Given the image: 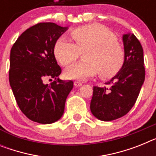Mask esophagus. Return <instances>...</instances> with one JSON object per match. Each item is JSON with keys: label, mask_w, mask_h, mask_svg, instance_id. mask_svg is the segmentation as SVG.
Segmentation results:
<instances>
[{"label": "esophagus", "mask_w": 156, "mask_h": 156, "mask_svg": "<svg viewBox=\"0 0 156 156\" xmlns=\"http://www.w3.org/2000/svg\"><path fill=\"white\" fill-rule=\"evenodd\" d=\"M74 85H75L76 87H80V86H82V83H80L79 81H75L74 82Z\"/></svg>", "instance_id": "1"}]
</instances>
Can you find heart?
<instances>
[{"instance_id":"obj_1","label":"heart","mask_w":156,"mask_h":156,"mask_svg":"<svg viewBox=\"0 0 156 156\" xmlns=\"http://www.w3.org/2000/svg\"><path fill=\"white\" fill-rule=\"evenodd\" d=\"M74 43L59 38L54 47L56 60L69 66L83 55V62L76 64L65 73L69 80H84L98 73L102 79L112 78L121 71L126 54L116 36L100 24H88L73 29L70 33Z\"/></svg>"}]
</instances>
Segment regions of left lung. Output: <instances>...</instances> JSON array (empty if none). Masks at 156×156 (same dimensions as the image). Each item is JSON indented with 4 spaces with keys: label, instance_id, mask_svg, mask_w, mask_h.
Masks as SVG:
<instances>
[{
    "label": "left lung",
    "instance_id": "1",
    "mask_svg": "<svg viewBox=\"0 0 156 156\" xmlns=\"http://www.w3.org/2000/svg\"><path fill=\"white\" fill-rule=\"evenodd\" d=\"M125 63L121 71L106 83L110 87H94L90 108L101 121L110 122L125 116L137 99L145 78L144 51L133 34L123 35Z\"/></svg>",
    "mask_w": 156,
    "mask_h": 156
}]
</instances>
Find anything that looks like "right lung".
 Here are the masks:
<instances>
[{
    "label": "right lung",
    "mask_w": 156,
    "mask_h": 156,
    "mask_svg": "<svg viewBox=\"0 0 156 156\" xmlns=\"http://www.w3.org/2000/svg\"><path fill=\"white\" fill-rule=\"evenodd\" d=\"M68 27L54 23H39L17 38L10 54L9 83L17 105L27 118L40 124H51L62 118L72 80L58 78L62 69L54 47ZM55 79L45 85L46 79Z\"/></svg>",
    "instance_id": "1"
}]
</instances>
